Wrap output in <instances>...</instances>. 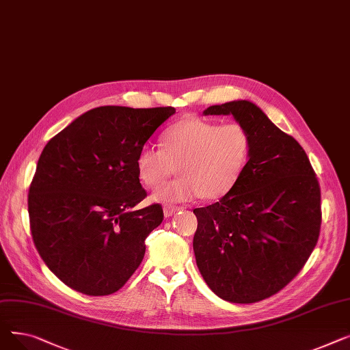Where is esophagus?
I'll use <instances>...</instances> for the list:
<instances>
[{
  "label": "esophagus",
  "instance_id": "esophagus-1",
  "mask_svg": "<svg viewBox=\"0 0 350 350\" xmlns=\"http://www.w3.org/2000/svg\"><path fill=\"white\" fill-rule=\"evenodd\" d=\"M180 208L178 207H176V206H170V204H167V206H164L163 207V213H164V217H172L176 211H178Z\"/></svg>",
  "mask_w": 350,
  "mask_h": 350
}]
</instances>
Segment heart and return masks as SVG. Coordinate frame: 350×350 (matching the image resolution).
Wrapping results in <instances>:
<instances>
[{
	"mask_svg": "<svg viewBox=\"0 0 350 350\" xmlns=\"http://www.w3.org/2000/svg\"><path fill=\"white\" fill-rule=\"evenodd\" d=\"M160 142L161 149L144 146L136 157L139 180L150 189L177 167L180 177L153 191L156 203H183L197 196L223 198L240 180L251 154V135L237 122L185 119L169 127Z\"/></svg>",
	"mask_w": 350,
	"mask_h": 350,
	"instance_id": "obj_1",
	"label": "heart"
}]
</instances>
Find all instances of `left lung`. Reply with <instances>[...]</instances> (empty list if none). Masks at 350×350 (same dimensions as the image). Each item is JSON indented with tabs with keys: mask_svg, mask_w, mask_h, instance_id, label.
I'll list each match as a JSON object with an SVG mask.
<instances>
[{
	"mask_svg": "<svg viewBox=\"0 0 350 350\" xmlns=\"http://www.w3.org/2000/svg\"><path fill=\"white\" fill-rule=\"evenodd\" d=\"M232 115L251 135L240 180L217 203L194 208L193 248L210 289L224 301L252 304L286 286L308 261L321 231V189L292 136L250 100L207 107Z\"/></svg>",
	"mask_w": 350,
	"mask_h": 350,
	"instance_id": "obj_1",
	"label": "left lung"
}]
</instances>
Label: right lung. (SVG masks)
Here are the masks:
<instances>
[{"mask_svg":"<svg viewBox=\"0 0 350 350\" xmlns=\"http://www.w3.org/2000/svg\"><path fill=\"white\" fill-rule=\"evenodd\" d=\"M176 109L100 106L53 136L29 186L33 244L69 288L90 297L119 291L140 265L163 208L133 207L147 196L139 150Z\"/></svg>","mask_w":350,"mask_h":350,"instance_id":"add662e5","label":"right lung"}]
</instances>
